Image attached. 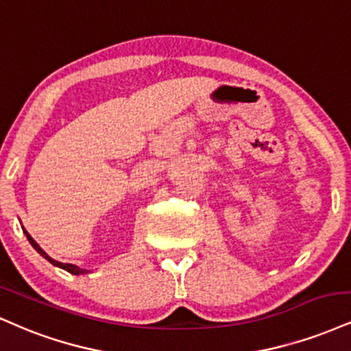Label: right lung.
<instances>
[{"label": "right lung", "mask_w": 351, "mask_h": 351, "mask_svg": "<svg viewBox=\"0 0 351 351\" xmlns=\"http://www.w3.org/2000/svg\"><path fill=\"white\" fill-rule=\"evenodd\" d=\"M23 232H24V234H26V238L29 240V243H31V245H32V248H34V250L37 251V253L40 254V256L47 259V261L51 263V265L57 266V267H60V269H65V271H67V273H70V274H75V276L92 273V271H90V269H84V267H78V266H75V265H70V263H60V261H56V259H52L51 256H49L47 253H45V251H44L43 248H40L39 245H37V243L34 241V238H32L31 234H29V233L26 232V230L23 228Z\"/></svg>", "instance_id": "right-lung-1"}]
</instances>
